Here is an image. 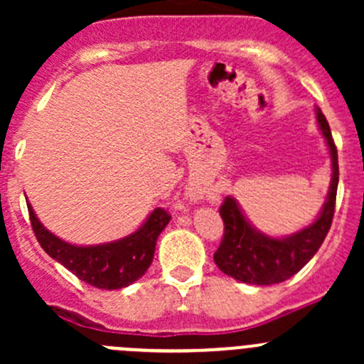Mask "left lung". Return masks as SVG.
<instances>
[{
	"label": "left lung",
	"instance_id": "1",
	"mask_svg": "<svg viewBox=\"0 0 364 364\" xmlns=\"http://www.w3.org/2000/svg\"><path fill=\"white\" fill-rule=\"evenodd\" d=\"M315 117L331 159V183L317 218L287 236H269L253 225L232 196H227L220 208L225 232L215 253V264L227 277L250 285L282 284L306 266L328 236L338 190V153L318 107H315Z\"/></svg>",
	"mask_w": 364,
	"mask_h": 364
}]
</instances>
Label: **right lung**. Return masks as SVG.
Returning <instances> with one entry per match:
<instances>
[{
  "label": "right lung",
  "mask_w": 364,
  "mask_h": 364,
  "mask_svg": "<svg viewBox=\"0 0 364 364\" xmlns=\"http://www.w3.org/2000/svg\"><path fill=\"white\" fill-rule=\"evenodd\" d=\"M28 211L36 240L46 253L63 264L79 280L105 291L128 287L148 271L156 240L171 220L167 211L156 208L128 236L100 245H73L43 227L29 203Z\"/></svg>",
  "instance_id": "add662e5"
}]
</instances>
